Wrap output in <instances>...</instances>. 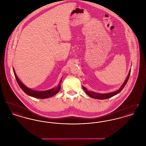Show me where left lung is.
<instances>
[{"mask_svg":"<svg viewBox=\"0 0 146 146\" xmlns=\"http://www.w3.org/2000/svg\"><path fill=\"white\" fill-rule=\"evenodd\" d=\"M130 73H131V70H130V71L129 72V74H128V76L126 77V79H125V82H124L123 84L121 86L120 88L119 89H118V90L115 91L107 93V94H99V93L95 92L94 91L88 90L87 89L85 88L84 86H83V89L88 95H89V96H90L92 98H94L98 99V100H104V99H107V98H111V97L116 95L117 94H118V93H119L123 89V88H124L125 85L126 84L128 80H129V76L130 75Z\"/></svg>","mask_w":146,"mask_h":146,"instance_id":"1","label":"left lung"}]
</instances>
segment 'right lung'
<instances>
[{"mask_svg":"<svg viewBox=\"0 0 146 146\" xmlns=\"http://www.w3.org/2000/svg\"><path fill=\"white\" fill-rule=\"evenodd\" d=\"M13 71H14V75H15L16 79L17 80V82L19 84V85L20 86V87L21 88V89L26 94H27L30 96L35 97V98H40V99L47 98H49V97L54 96L57 93H58V92L61 89L60 84L61 83V80L60 81V83L58 84V85H57V86H56V88H54L53 89L48 90L35 91L31 90L27 88L26 85H25L20 80L19 78L17 76L16 74L15 73L14 68H13Z\"/></svg>","mask_w":146,"mask_h":146,"instance_id":"obj_1","label":"right lung"}]
</instances>
